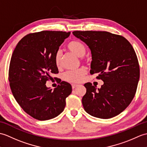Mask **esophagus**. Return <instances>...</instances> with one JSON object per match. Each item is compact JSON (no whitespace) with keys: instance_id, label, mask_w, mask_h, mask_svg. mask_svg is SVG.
Instances as JSON below:
<instances>
[{"instance_id":"esophagus-1","label":"esophagus","mask_w":147,"mask_h":147,"mask_svg":"<svg viewBox=\"0 0 147 147\" xmlns=\"http://www.w3.org/2000/svg\"><path fill=\"white\" fill-rule=\"evenodd\" d=\"M77 86H79V85H78V84H71V87H72V89H75V88L77 87Z\"/></svg>"}]
</instances>
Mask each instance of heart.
<instances>
[{
  "label": "heart",
  "mask_w": 147,
  "mask_h": 147,
  "mask_svg": "<svg viewBox=\"0 0 147 147\" xmlns=\"http://www.w3.org/2000/svg\"><path fill=\"white\" fill-rule=\"evenodd\" d=\"M67 47L71 52H72L73 53L79 57H82L86 54V47H85V45L83 43L79 41L73 40L68 42ZM61 60V53L60 50H58L55 53L54 57L55 63L57 67H60ZM87 71L86 68L82 67L76 70H70L66 71L63 74V78L65 81L68 82L79 83L83 80L85 76L87 74Z\"/></svg>",
  "instance_id": "obj_1"
}]
</instances>
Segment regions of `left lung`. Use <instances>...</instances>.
Instances as JSON below:
<instances>
[{
  "label": "left lung",
  "instance_id": "8db88e82",
  "mask_svg": "<svg viewBox=\"0 0 147 147\" xmlns=\"http://www.w3.org/2000/svg\"><path fill=\"white\" fill-rule=\"evenodd\" d=\"M73 34L86 43L91 51L90 72L104 84H84L86 93L82 102L90 115L109 119L123 112L134 97L140 78L137 57L132 45L122 36L107 31H74Z\"/></svg>",
  "mask_w": 147,
  "mask_h": 147
}]
</instances>
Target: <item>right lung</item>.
I'll list each match as a JSON object with an SVG mask.
<instances>
[{"instance_id":"1","label":"right lung","mask_w":147,"mask_h":147,"mask_svg":"<svg viewBox=\"0 0 147 147\" xmlns=\"http://www.w3.org/2000/svg\"><path fill=\"white\" fill-rule=\"evenodd\" d=\"M70 32L43 31L25 36L16 47L9 65L12 93L24 111L36 119L54 118L63 112L71 85L62 81L52 90L46 86L58 74L54 57Z\"/></svg>"}]
</instances>
